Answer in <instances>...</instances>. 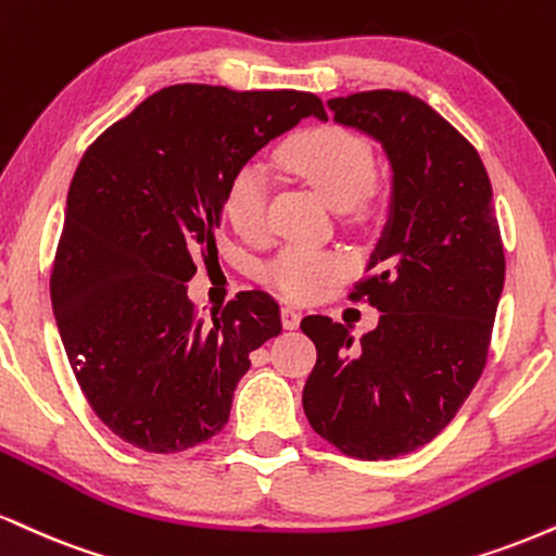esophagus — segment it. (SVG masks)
Here are the masks:
<instances>
[{"label":"esophagus","mask_w":556,"mask_h":556,"mask_svg":"<svg viewBox=\"0 0 556 556\" xmlns=\"http://www.w3.org/2000/svg\"><path fill=\"white\" fill-rule=\"evenodd\" d=\"M300 318H303V313H300L298 307H292V305H285V307H282V326H285L287 331L298 329Z\"/></svg>","instance_id":"obj_1"}]
</instances>
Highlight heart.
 <instances>
[{
    "instance_id": "1",
    "label": "heart",
    "mask_w": 556,
    "mask_h": 556,
    "mask_svg": "<svg viewBox=\"0 0 556 556\" xmlns=\"http://www.w3.org/2000/svg\"><path fill=\"white\" fill-rule=\"evenodd\" d=\"M279 163L305 180L333 210L363 206L370 197L376 157L359 134L342 126H320L298 134L279 150ZM225 219L240 238L261 240L269 232V184L258 165H243L225 189ZM344 274V258L333 251L292 245L266 269V279L290 300H311Z\"/></svg>"
}]
</instances>
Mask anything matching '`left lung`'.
<instances>
[{
  "label": "left lung",
  "instance_id": "8db88e82",
  "mask_svg": "<svg viewBox=\"0 0 556 556\" xmlns=\"http://www.w3.org/2000/svg\"><path fill=\"white\" fill-rule=\"evenodd\" d=\"M326 105L333 122L376 139L391 165L388 219L350 295L383 316L363 337L329 316L303 318L318 352L303 409L346 456L396 458L430 443L484 370L505 285L492 184L469 139L409 92Z\"/></svg>",
  "mask_w": 556,
  "mask_h": 556
}]
</instances>
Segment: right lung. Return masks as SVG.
Returning <instances> with one entry per match:
<instances>
[{"instance_id": "1", "label": "right lung", "mask_w": 556, "mask_h": 556, "mask_svg": "<svg viewBox=\"0 0 556 556\" xmlns=\"http://www.w3.org/2000/svg\"><path fill=\"white\" fill-rule=\"evenodd\" d=\"M313 92L163 87L87 147L66 197L51 305L87 404L147 453L227 425L249 354L282 331L279 305L238 292L223 316L189 300L193 258L217 256L230 178L300 118Z\"/></svg>"}]
</instances>
